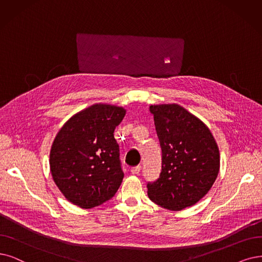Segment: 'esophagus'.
<instances>
[{
	"label": "esophagus",
	"mask_w": 262,
	"mask_h": 262,
	"mask_svg": "<svg viewBox=\"0 0 262 262\" xmlns=\"http://www.w3.org/2000/svg\"><path fill=\"white\" fill-rule=\"evenodd\" d=\"M140 170H141V166H136V167H133L130 169V172L134 173V175H139Z\"/></svg>",
	"instance_id": "esophagus-1"
}]
</instances>
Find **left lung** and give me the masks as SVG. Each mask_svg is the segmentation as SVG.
<instances>
[{"mask_svg":"<svg viewBox=\"0 0 262 262\" xmlns=\"http://www.w3.org/2000/svg\"><path fill=\"white\" fill-rule=\"evenodd\" d=\"M150 112L162 149V171L148 183V196L169 210L193 206L218 176V144L207 126L177 103L152 104Z\"/></svg>","mask_w":262,"mask_h":262,"instance_id":"left-lung-1","label":"left lung"}]
</instances>
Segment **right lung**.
I'll list each match as a JSON object with an SVG mask.
<instances>
[{
  "label": "right lung",
  "mask_w": 262,
  "mask_h": 262,
  "mask_svg": "<svg viewBox=\"0 0 262 262\" xmlns=\"http://www.w3.org/2000/svg\"><path fill=\"white\" fill-rule=\"evenodd\" d=\"M123 106L95 103L74 114L58 132L51 148L54 182L72 204L90 209L112 199L124 172L114 129Z\"/></svg>",
  "instance_id": "obj_1"
}]
</instances>
